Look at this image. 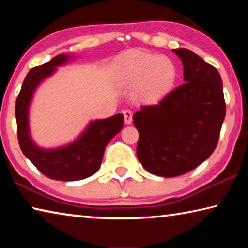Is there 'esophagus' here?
Instances as JSON below:
<instances>
[{"label":"esophagus","mask_w":248,"mask_h":248,"mask_svg":"<svg viewBox=\"0 0 248 248\" xmlns=\"http://www.w3.org/2000/svg\"><path fill=\"white\" fill-rule=\"evenodd\" d=\"M124 123L127 124H130L132 123V112L130 110H124Z\"/></svg>","instance_id":"34e87169"}]
</instances>
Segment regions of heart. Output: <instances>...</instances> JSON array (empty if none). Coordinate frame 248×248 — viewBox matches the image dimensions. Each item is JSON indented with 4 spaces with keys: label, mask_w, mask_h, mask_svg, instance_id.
Returning <instances> with one entry per match:
<instances>
[{
    "label": "heart",
    "mask_w": 248,
    "mask_h": 248,
    "mask_svg": "<svg viewBox=\"0 0 248 248\" xmlns=\"http://www.w3.org/2000/svg\"><path fill=\"white\" fill-rule=\"evenodd\" d=\"M177 77V65L170 58L150 52H129L117 64L118 82L127 87L137 86L134 97L145 104L157 103L169 94Z\"/></svg>",
    "instance_id": "1"
}]
</instances>
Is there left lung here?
Returning <instances> with one entry per match:
<instances>
[{"label": "left lung", "instance_id": "obj_1", "mask_svg": "<svg viewBox=\"0 0 248 248\" xmlns=\"http://www.w3.org/2000/svg\"><path fill=\"white\" fill-rule=\"evenodd\" d=\"M173 52L183 62L185 83L133 115L137 156L149 173L162 177L183 175L204 162L217 148L225 117L217 70L188 49Z\"/></svg>", "mask_w": 248, "mask_h": 248}]
</instances>
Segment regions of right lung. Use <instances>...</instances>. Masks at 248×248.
I'll use <instances>...</instances> for the list:
<instances>
[{"instance_id":"1","label":"right lung","mask_w":248,"mask_h":248,"mask_svg":"<svg viewBox=\"0 0 248 248\" xmlns=\"http://www.w3.org/2000/svg\"><path fill=\"white\" fill-rule=\"evenodd\" d=\"M71 58L58 54L47 63L29 71L15 106L18 143L24 155L47 177L63 182L81 180L95 174L109 141L123 129L124 123L123 114L93 120L74 142L56 149H43L31 140L28 110L32 95L45 78L56 72L57 66L63 65Z\"/></svg>"}]
</instances>
